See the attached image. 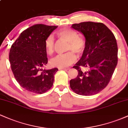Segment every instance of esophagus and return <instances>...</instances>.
<instances>
[{
	"label": "esophagus",
	"mask_w": 128,
	"mask_h": 128,
	"mask_svg": "<svg viewBox=\"0 0 128 128\" xmlns=\"http://www.w3.org/2000/svg\"><path fill=\"white\" fill-rule=\"evenodd\" d=\"M58 69H59V70H68L69 68H59Z\"/></svg>",
	"instance_id": "obj_1"
}]
</instances>
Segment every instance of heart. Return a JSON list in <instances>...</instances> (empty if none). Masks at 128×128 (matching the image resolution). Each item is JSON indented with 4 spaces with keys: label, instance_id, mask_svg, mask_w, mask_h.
<instances>
[{
    "label": "heart",
    "instance_id": "1",
    "mask_svg": "<svg viewBox=\"0 0 128 128\" xmlns=\"http://www.w3.org/2000/svg\"><path fill=\"white\" fill-rule=\"evenodd\" d=\"M57 34L61 38L68 42L66 51L70 52L65 54L58 55L51 60L50 64L54 67L59 68H65L74 63L76 60L75 54L80 55L85 50L86 47V41L73 29L65 28L57 32ZM55 40L52 36H49L44 41V47L47 54L52 55L55 52Z\"/></svg>",
    "mask_w": 128,
    "mask_h": 128
}]
</instances>
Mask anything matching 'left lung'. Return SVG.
Here are the masks:
<instances>
[{"label":"left lung","mask_w":128,"mask_h":128,"mask_svg":"<svg viewBox=\"0 0 128 128\" xmlns=\"http://www.w3.org/2000/svg\"><path fill=\"white\" fill-rule=\"evenodd\" d=\"M72 27L84 35L86 47L81 58L73 67L78 74L70 80V88L79 95L96 94L108 86L117 66L115 36L102 23L82 22Z\"/></svg>","instance_id":"left-lung-1"}]
</instances>
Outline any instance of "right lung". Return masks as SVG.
Segmentation results:
<instances>
[{
  "label": "right lung",
  "mask_w": 128,
  "mask_h": 128,
  "mask_svg": "<svg viewBox=\"0 0 128 128\" xmlns=\"http://www.w3.org/2000/svg\"><path fill=\"white\" fill-rule=\"evenodd\" d=\"M56 26L36 24L23 30L11 47L9 59L14 77L22 88L42 94L54 84L57 68L42 70L48 62L44 41Z\"/></svg>",
  "instance_id": "add662e5"
}]
</instances>
